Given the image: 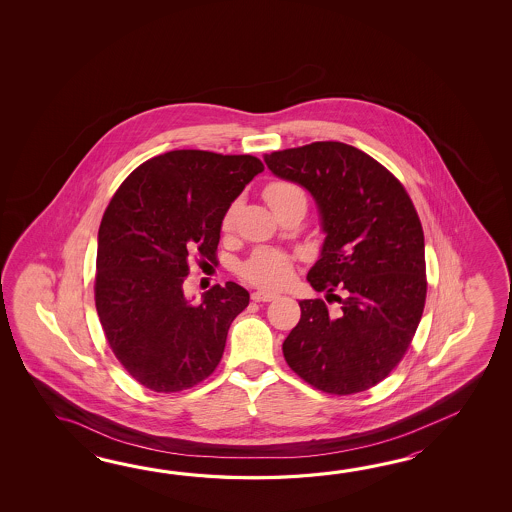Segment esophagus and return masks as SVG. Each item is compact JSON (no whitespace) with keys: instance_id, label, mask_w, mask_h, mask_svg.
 I'll use <instances>...</instances> for the list:
<instances>
[{"instance_id":"34e87169","label":"esophagus","mask_w":512,"mask_h":512,"mask_svg":"<svg viewBox=\"0 0 512 512\" xmlns=\"http://www.w3.org/2000/svg\"><path fill=\"white\" fill-rule=\"evenodd\" d=\"M278 296L274 293H267V291H254L252 293V300L254 302H271V300H276Z\"/></svg>"}]
</instances>
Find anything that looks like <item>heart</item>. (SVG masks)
<instances>
[{"label":"heart","instance_id":"heart-1","mask_svg":"<svg viewBox=\"0 0 512 512\" xmlns=\"http://www.w3.org/2000/svg\"><path fill=\"white\" fill-rule=\"evenodd\" d=\"M289 197H304V192L298 186L283 183V181H276L265 188V199L271 207ZM230 223H232V210H229L223 219L225 227H230ZM240 271L241 276L254 285H260L265 289H280L293 278V261L283 252L260 249L254 252L249 260L241 263Z\"/></svg>","mask_w":512,"mask_h":512}]
</instances>
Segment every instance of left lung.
I'll return each mask as SVG.
<instances>
[{"instance_id": "left-lung-1", "label": "left lung", "mask_w": 512, "mask_h": 512, "mask_svg": "<svg viewBox=\"0 0 512 512\" xmlns=\"http://www.w3.org/2000/svg\"><path fill=\"white\" fill-rule=\"evenodd\" d=\"M272 174L305 188L326 234L307 272L315 291L283 342L289 368L318 390L364 392L403 359L423 315L425 236L403 185L368 153L344 142H313L265 153ZM340 288L343 296L333 295Z\"/></svg>"}]
</instances>
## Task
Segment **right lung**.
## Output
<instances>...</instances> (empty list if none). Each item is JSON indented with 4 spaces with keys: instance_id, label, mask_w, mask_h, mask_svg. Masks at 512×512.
Returning a JSON list of instances; mask_svg holds the SVG:
<instances>
[{
    "instance_id": "add662e5",
    "label": "right lung",
    "mask_w": 512,
    "mask_h": 512,
    "mask_svg": "<svg viewBox=\"0 0 512 512\" xmlns=\"http://www.w3.org/2000/svg\"><path fill=\"white\" fill-rule=\"evenodd\" d=\"M263 172L252 155L175 150L142 163L109 201L98 229L95 304L115 357L153 392L207 379L232 320L249 305L238 283L186 298L188 258L216 261L234 199Z\"/></svg>"
}]
</instances>
